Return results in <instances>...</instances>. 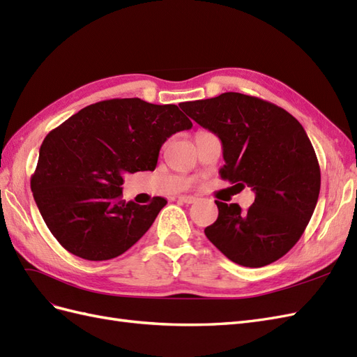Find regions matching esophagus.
Returning a JSON list of instances; mask_svg holds the SVG:
<instances>
[{
  "label": "esophagus",
  "instance_id": "esophagus-1",
  "mask_svg": "<svg viewBox=\"0 0 357 357\" xmlns=\"http://www.w3.org/2000/svg\"><path fill=\"white\" fill-rule=\"evenodd\" d=\"M178 201L180 202H185V204H193L197 201V198L195 197H189V195H181V197H178Z\"/></svg>",
  "mask_w": 357,
  "mask_h": 357
}]
</instances>
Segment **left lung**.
I'll return each mask as SVG.
<instances>
[{
    "label": "left lung",
    "instance_id": "8db88e82",
    "mask_svg": "<svg viewBox=\"0 0 357 357\" xmlns=\"http://www.w3.org/2000/svg\"><path fill=\"white\" fill-rule=\"evenodd\" d=\"M180 107L222 139L220 177L256 193L247 210L215 201L219 215L204 229L207 238L243 266L278 261L304 234L319 199L320 167L304 128L282 107L238 92Z\"/></svg>",
    "mask_w": 357,
    "mask_h": 357
}]
</instances>
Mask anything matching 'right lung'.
<instances>
[{
  "label": "right lung",
  "mask_w": 357,
  "mask_h": 357,
  "mask_svg": "<svg viewBox=\"0 0 357 357\" xmlns=\"http://www.w3.org/2000/svg\"><path fill=\"white\" fill-rule=\"evenodd\" d=\"M190 128L174 104L114 98L84 107L50 131L31 190L58 243L86 261H109L132 247L167 199L123 201V176L153 171L167 138Z\"/></svg>",
  "instance_id": "obj_1"
}]
</instances>
